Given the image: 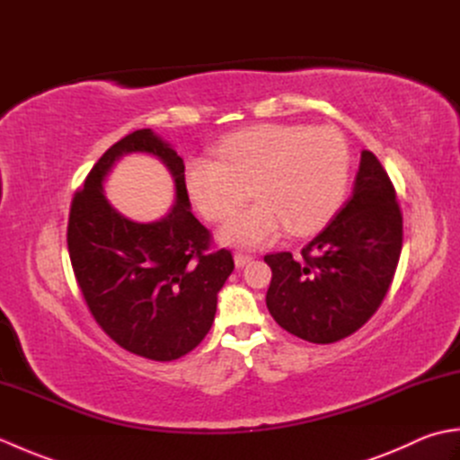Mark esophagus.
Returning a JSON list of instances; mask_svg holds the SVG:
<instances>
[{
  "label": "esophagus",
  "mask_w": 460,
  "mask_h": 460,
  "mask_svg": "<svg viewBox=\"0 0 460 460\" xmlns=\"http://www.w3.org/2000/svg\"><path fill=\"white\" fill-rule=\"evenodd\" d=\"M252 261L251 255H245V252H235V265L237 267H245Z\"/></svg>",
  "instance_id": "esophagus-1"
}]
</instances>
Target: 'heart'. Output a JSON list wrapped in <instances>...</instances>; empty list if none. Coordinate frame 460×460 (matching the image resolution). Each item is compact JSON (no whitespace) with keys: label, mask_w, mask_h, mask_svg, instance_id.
I'll list each match as a JSON object with an SVG mask.
<instances>
[{"label":"heart","mask_w":460,"mask_h":460,"mask_svg":"<svg viewBox=\"0 0 460 460\" xmlns=\"http://www.w3.org/2000/svg\"><path fill=\"white\" fill-rule=\"evenodd\" d=\"M349 165V146L336 128L259 124L223 138L217 160L191 158L185 165V188L211 221L227 219L255 193L259 201L233 215L223 225L221 239L259 247L287 229L292 235H310L324 227L344 201Z\"/></svg>","instance_id":"1"}]
</instances>
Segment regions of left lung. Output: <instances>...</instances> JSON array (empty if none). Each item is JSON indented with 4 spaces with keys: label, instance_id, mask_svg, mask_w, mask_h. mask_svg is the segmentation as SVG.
Segmentation results:
<instances>
[{
    "label": "left lung",
    "instance_id": "8db88e82",
    "mask_svg": "<svg viewBox=\"0 0 460 460\" xmlns=\"http://www.w3.org/2000/svg\"><path fill=\"white\" fill-rule=\"evenodd\" d=\"M403 245V215L384 165L361 152L354 191L324 231L302 249L267 255V308L280 328L312 344L354 334L376 314Z\"/></svg>",
    "mask_w": 460,
    "mask_h": 460
}]
</instances>
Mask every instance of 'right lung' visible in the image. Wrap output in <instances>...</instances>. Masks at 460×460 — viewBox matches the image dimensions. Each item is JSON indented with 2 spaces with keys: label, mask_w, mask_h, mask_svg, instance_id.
<instances>
[{
  "label": "right lung",
  "mask_w": 460,
  "mask_h": 460,
  "mask_svg": "<svg viewBox=\"0 0 460 460\" xmlns=\"http://www.w3.org/2000/svg\"><path fill=\"white\" fill-rule=\"evenodd\" d=\"M132 151L155 155L176 181V203L158 222L126 220L102 191L111 165ZM66 245L96 324L120 348L154 361L199 346L217 292L235 269L231 251H215L211 233L190 209L183 160L150 128L124 136L93 165L71 203Z\"/></svg>",
  "instance_id": "obj_1"
}]
</instances>
